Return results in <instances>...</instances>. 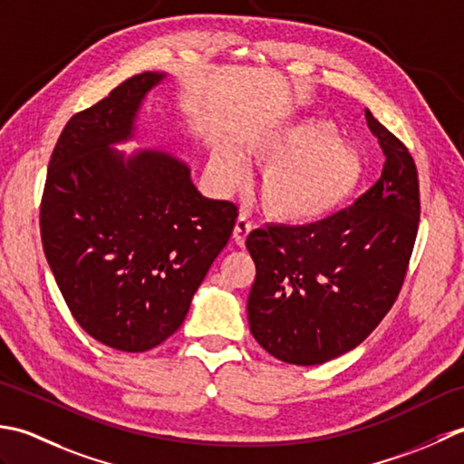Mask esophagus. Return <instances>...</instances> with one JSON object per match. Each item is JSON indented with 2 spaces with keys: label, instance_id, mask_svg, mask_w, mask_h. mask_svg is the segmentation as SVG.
<instances>
[{
  "label": "esophagus",
  "instance_id": "1",
  "mask_svg": "<svg viewBox=\"0 0 464 464\" xmlns=\"http://www.w3.org/2000/svg\"><path fill=\"white\" fill-rule=\"evenodd\" d=\"M250 230H252V224H250V220L246 218V216H238V218H236V224H234V234H232V238H234V242L238 244V246H244V242H246V236L250 234Z\"/></svg>",
  "mask_w": 464,
  "mask_h": 464
}]
</instances>
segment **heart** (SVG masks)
I'll return each mask as SVG.
<instances>
[{
  "label": "heart",
  "mask_w": 464,
  "mask_h": 464,
  "mask_svg": "<svg viewBox=\"0 0 464 464\" xmlns=\"http://www.w3.org/2000/svg\"><path fill=\"white\" fill-rule=\"evenodd\" d=\"M340 138V130L328 120H304L246 138L248 156L268 168L260 184V204L268 218L312 226L348 206L364 184L368 162L361 148ZM212 169L228 186L246 176L242 156L230 146L214 150Z\"/></svg>",
  "instance_id": "obj_1"
}]
</instances>
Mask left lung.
<instances>
[{
    "instance_id": "8db88e82",
    "label": "left lung",
    "mask_w": 464,
    "mask_h": 464,
    "mask_svg": "<svg viewBox=\"0 0 464 464\" xmlns=\"http://www.w3.org/2000/svg\"><path fill=\"white\" fill-rule=\"evenodd\" d=\"M386 158L378 182L333 218L252 230L250 333L278 361L312 366L353 351L402 288L420 220L417 166L371 111Z\"/></svg>"
}]
</instances>
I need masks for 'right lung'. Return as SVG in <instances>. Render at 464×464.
I'll use <instances>...</instances> for the list:
<instances>
[{
    "label": "right lung",
    "instance_id": "add662e5",
    "mask_svg": "<svg viewBox=\"0 0 464 464\" xmlns=\"http://www.w3.org/2000/svg\"><path fill=\"white\" fill-rule=\"evenodd\" d=\"M166 73L131 75L65 124L47 166L40 230L72 316L98 343L144 353L182 326L228 244L238 208L210 200L182 160L124 156L146 93Z\"/></svg>",
    "mask_w": 464,
    "mask_h": 464
}]
</instances>
